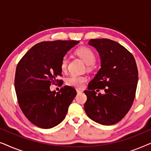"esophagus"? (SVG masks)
<instances>
[{
	"label": "esophagus",
	"instance_id": "obj_1",
	"mask_svg": "<svg viewBox=\"0 0 151 151\" xmlns=\"http://www.w3.org/2000/svg\"><path fill=\"white\" fill-rule=\"evenodd\" d=\"M76 91H77V93H82V91L80 89H78V88L76 89Z\"/></svg>",
	"mask_w": 151,
	"mask_h": 151
}]
</instances>
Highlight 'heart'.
<instances>
[{"instance_id":"heart-1","label":"heart","mask_w":151,"mask_h":151,"mask_svg":"<svg viewBox=\"0 0 151 151\" xmlns=\"http://www.w3.org/2000/svg\"><path fill=\"white\" fill-rule=\"evenodd\" d=\"M76 54L87 65V69H92V65L96 60V55L95 53L88 47H81L76 50ZM68 58L64 56L60 63V68L63 71H65L67 69ZM87 80V78L83 76L71 75L66 79V84L68 86H73L75 88H82L84 84Z\"/></svg>"}]
</instances>
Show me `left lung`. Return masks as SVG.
I'll list each match as a JSON object with an SVG mask.
<instances>
[{
  "label": "left lung",
  "mask_w": 151,
  "mask_h": 151,
  "mask_svg": "<svg viewBox=\"0 0 151 151\" xmlns=\"http://www.w3.org/2000/svg\"><path fill=\"white\" fill-rule=\"evenodd\" d=\"M88 45L99 52L101 68L84 91L87 97L84 111L96 122L114 124L127 115L135 99L138 82L135 60L124 47L109 39H91ZM100 89H104V94H96Z\"/></svg>",
  "instance_id": "8db88e82"
}]
</instances>
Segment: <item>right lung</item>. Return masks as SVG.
Masks as SVG:
<instances>
[{
	"label": "right lung",
	"instance_id": "add662e5",
	"mask_svg": "<svg viewBox=\"0 0 151 151\" xmlns=\"http://www.w3.org/2000/svg\"><path fill=\"white\" fill-rule=\"evenodd\" d=\"M78 40L41 42L32 47L16 67L14 86L18 104L25 117L42 129H51L65 119L76 91L65 86L51 91V84L60 83L63 58ZM62 84H60V86Z\"/></svg>",
	"mask_w": 151,
	"mask_h": 151
}]
</instances>
